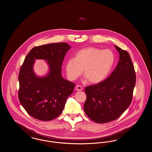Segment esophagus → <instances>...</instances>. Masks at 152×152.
<instances>
[{"label": "esophagus", "mask_w": 152, "mask_h": 152, "mask_svg": "<svg viewBox=\"0 0 152 152\" xmlns=\"http://www.w3.org/2000/svg\"><path fill=\"white\" fill-rule=\"evenodd\" d=\"M75 89H76V90L77 91H80L83 90V87H81V86H80L79 85H77V86H76Z\"/></svg>", "instance_id": "esophagus-1"}]
</instances>
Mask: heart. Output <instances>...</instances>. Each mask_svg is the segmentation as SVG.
<instances>
[{"label": "heart", "mask_w": 152, "mask_h": 152, "mask_svg": "<svg viewBox=\"0 0 152 152\" xmlns=\"http://www.w3.org/2000/svg\"><path fill=\"white\" fill-rule=\"evenodd\" d=\"M115 61V54L110 50H102L89 47L80 50L76 52L75 58L67 60L66 72L69 79L75 80L80 76L83 69L85 79L97 84L108 77Z\"/></svg>", "instance_id": "1"}]
</instances>
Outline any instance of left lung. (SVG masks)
Returning a JSON list of instances; mask_svg holds the SVG:
<instances>
[{
  "label": "left lung",
  "mask_w": 152,
  "mask_h": 152,
  "mask_svg": "<svg viewBox=\"0 0 152 152\" xmlns=\"http://www.w3.org/2000/svg\"><path fill=\"white\" fill-rule=\"evenodd\" d=\"M120 55L116 69L107 79L85 89L84 109L95 123H109L118 118L129 107L136 84L134 66L128 52L115 45Z\"/></svg>",
  "instance_id": "obj_1"
}]
</instances>
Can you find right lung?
<instances>
[{"label":"right lung","instance_id":"right-lung-1","mask_svg":"<svg viewBox=\"0 0 152 152\" xmlns=\"http://www.w3.org/2000/svg\"><path fill=\"white\" fill-rule=\"evenodd\" d=\"M71 47L66 43L48 44L34 47L25 58L19 74V99L29 115L42 121L59 116L75 84L62 77L61 66ZM46 60L49 72L38 77L33 71L35 60Z\"/></svg>","mask_w":152,"mask_h":152}]
</instances>
